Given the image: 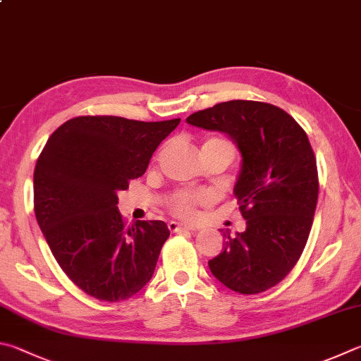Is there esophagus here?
<instances>
[{
	"mask_svg": "<svg viewBox=\"0 0 361 361\" xmlns=\"http://www.w3.org/2000/svg\"><path fill=\"white\" fill-rule=\"evenodd\" d=\"M167 226H169V231L173 232V233H176V232H185V231H194V227L183 226V224H178V222H175V221H170Z\"/></svg>",
	"mask_w": 361,
	"mask_h": 361,
	"instance_id": "34e87169",
	"label": "esophagus"
}]
</instances>
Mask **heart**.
Masks as SVG:
<instances>
[{
    "label": "heart",
    "instance_id": "b5f03b06",
    "mask_svg": "<svg viewBox=\"0 0 361 361\" xmlns=\"http://www.w3.org/2000/svg\"><path fill=\"white\" fill-rule=\"evenodd\" d=\"M203 147L226 148L232 156L235 154L232 143L224 139H219V137H209V139H207L205 143H203ZM209 200H212V195L207 191H191V189H185V191H180L176 194V197L170 202V212L183 219H194L195 216H197V208L200 205H207Z\"/></svg>",
    "mask_w": 361,
    "mask_h": 361
}]
</instances>
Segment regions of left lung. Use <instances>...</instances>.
Returning <instances> with one entry per match:
<instances>
[{"mask_svg":"<svg viewBox=\"0 0 361 361\" xmlns=\"http://www.w3.org/2000/svg\"><path fill=\"white\" fill-rule=\"evenodd\" d=\"M186 121L226 133L243 156L233 192L246 231L224 233L209 270L233 292L271 289L298 262L317 207V164L306 133L283 109L259 101L221 102Z\"/></svg>","mask_w":361,"mask_h":361,"instance_id":"obj_1","label":"left lung"}]
</instances>
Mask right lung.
I'll list each match as a JSON object with an SVG mask.
<instances>
[{"label": "right lung", "instance_id": "obj_1", "mask_svg": "<svg viewBox=\"0 0 361 361\" xmlns=\"http://www.w3.org/2000/svg\"><path fill=\"white\" fill-rule=\"evenodd\" d=\"M178 123L77 116L61 124L39 154L37 224L61 270L91 297L128 300L152 279L169 227L162 221L126 226L116 194L145 173Z\"/></svg>", "mask_w": 361, "mask_h": 361}]
</instances>
